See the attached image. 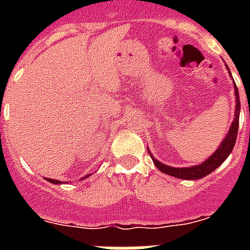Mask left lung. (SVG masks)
Masks as SVG:
<instances>
[{
  "mask_svg": "<svg viewBox=\"0 0 250 250\" xmlns=\"http://www.w3.org/2000/svg\"><path fill=\"white\" fill-rule=\"evenodd\" d=\"M235 96H236V106H235V118H233L232 125H231V128H229L227 136L225 137V140L222 141L221 146L214 152L213 156H210L201 165H197V166L193 167H183V168L182 167L176 168V167H171L167 166V165L161 164L160 161H157L154 157L150 156L154 165L157 166V168L161 172L171 175V176H175V178L184 179V180H196V179H201L204 176H206V175H209L217 167L221 166L227 160V157L231 154L233 146H235V143H236L237 129H239V115H240V97H239V90H237L236 84H235Z\"/></svg>",
  "mask_w": 250,
  "mask_h": 250,
  "instance_id": "8db88e82",
  "label": "left lung"
}]
</instances>
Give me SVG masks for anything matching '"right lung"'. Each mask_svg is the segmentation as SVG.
Segmentation results:
<instances>
[{"mask_svg":"<svg viewBox=\"0 0 250 250\" xmlns=\"http://www.w3.org/2000/svg\"><path fill=\"white\" fill-rule=\"evenodd\" d=\"M86 176H88V175H86ZM46 180L50 183H53V184H61L60 180H56V179H46Z\"/></svg>","mask_w":250,"mask_h":250,"instance_id":"right-lung-1","label":"right lung"}]
</instances>
